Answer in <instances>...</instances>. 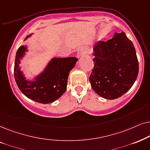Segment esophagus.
<instances>
[{
    "label": "esophagus",
    "mask_w": 150,
    "mask_h": 150,
    "mask_svg": "<svg viewBox=\"0 0 150 150\" xmlns=\"http://www.w3.org/2000/svg\"><path fill=\"white\" fill-rule=\"evenodd\" d=\"M86 50L85 48H80L78 51H77V57H80L83 55H84L86 53Z\"/></svg>",
    "instance_id": "34e87169"
}]
</instances>
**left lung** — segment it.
Masks as SVG:
<instances>
[{"instance_id":"obj_1","label":"left lung","mask_w":150,"mask_h":150,"mask_svg":"<svg viewBox=\"0 0 150 150\" xmlns=\"http://www.w3.org/2000/svg\"><path fill=\"white\" fill-rule=\"evenodd\" d=\"M94 68L89 80L97 95L106 99L119 98L129 91L139 73L135 48L124 32L115 33L106 42L94 46Z\"/></svg>"}]
</instances>
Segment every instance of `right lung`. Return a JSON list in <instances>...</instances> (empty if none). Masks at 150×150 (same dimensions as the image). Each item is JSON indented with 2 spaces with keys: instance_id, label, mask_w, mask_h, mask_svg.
<instances>
[{
  "instance_id": "add662e5",
  "label": "right lung",
  "mask_w": 150,
  "mask_h": 150,
  "mask_svg": "<svg viewBox=\"0 0 150 150\" xmlns=\"http://www.w3.org/2000/svg\"><path fill=\"white\" fill-rule=\"evenodd\" d=\"M31 35H28L25 40ZM27 51V46H21L16 55L14 77L18 86L31 100L44 104L53 102L65 93L69 73L78 59L75 57H53L33 80H27L19 64Z\"/></svg>"
}]
</instances>
